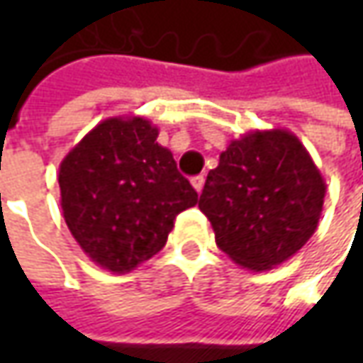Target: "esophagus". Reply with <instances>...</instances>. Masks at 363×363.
I'll list each match as a JSON object with an SVG mask.
<instances>
[{
  "mask_svg": "<svg viewBox=\"0 0 363 363\" xmlns=\"http://www.w3.org/2000/svg\"><path fill=\"white\" fill-rule=\"evenodd\" d=\"M203 184H206V177H203V175H196V177H191V186H194V189H196L198 194H202Z\"/></svg>",
  "mask_w": 363,
  "mask_h": 363,
  "instance_id": "34e87169",
  "label": "esophagus"
}]
</instances>
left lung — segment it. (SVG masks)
<instances>
[{"label":"left lung","instance_id":"left-lung-1","mask_svg":"<svg viewBox=\"0 0 363 363\" xmlns=\"http://www.w3.org/2000/svg\"><path fill=\"white\" fill-rule=\"evenodd\" d=\"M325 179L295 133L250 131L230 141L208 174L200 210L218 248L248 271H271L319 224Z\"/></svg>","mask_w":363,"mask_h":363}]
</instances>
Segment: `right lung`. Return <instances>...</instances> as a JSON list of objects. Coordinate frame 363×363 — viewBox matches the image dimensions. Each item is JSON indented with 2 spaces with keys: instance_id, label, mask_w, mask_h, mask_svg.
Returning <instances> with one entry per match:
<instances>
[{
  "instance_id": "1",
  "label": "right lung",
  "mask_w": 363,
  "mask_h": 363,
  "mask_svg": "<svg viewBox=\"0 0 363 363\" xmlns=\"http://www.w3.org/2000/svg\"><path fill=\"white\" fill-rule=\"evenodd\" d=\"M157 127L143 117L101 121L60 163V206L84 255L111 272H129L157 255L179 212L198 194L177 172Z\"/></svg>"
}]
</instances>
